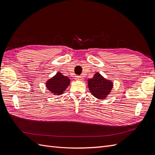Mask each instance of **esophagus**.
Returning a JSON list of instances; mask_svg holds the SVG:
<instances>
[{
  "label": "esophagus",
  "mask_w": 155,
  "mask_h": 155,
  "mask_svg": "<svg viewBox=\"0 0 155 155\" xmlns=\"http://www.w3.org/2000/svg\"><path fill=\"white\" fill-rule=\"evenodd\" d=\"M75 79H76V80H78V81H83L84 80V78L82 76H76Z\"/></svg>",
  "instance_id": "obj_1"
}]
</instances>
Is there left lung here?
Returning <instances> with one entry per match:
<instances>
[{"mask_svg": "<svg viewBox=\"0 0 155 155\" xmlns=\"http://www.w3.org/2000/svg\"><path fill=\"white\" fill-rule=\"evenodd\" d=\"M113 83L107 79L99 72H96L92 78L88 79V87L92 94L99 100H104L109 95Z\"/></svg>", "mask_w": 155, "mask_h": 155, "instance_id": "obj_1", "label": "left lung"}]
</instances>
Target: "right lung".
Masks as SVG:
<instances>
[{"mask_svg": "<svg viewBox=\"0 0 155 155\" xmlns=\"http://www.w3.org/2000/svg\"><path fill=\"white\" fill-rule=\"evenodd\" d=\"M70 83V79L59 72L55 76L48 79L46 82V87L54 95L63 94Z\"/></svg>", "mask_w": 155, "mask_h": 155, "instance_id": "obj_1", "label": "right lung"}]
</instances>
